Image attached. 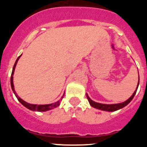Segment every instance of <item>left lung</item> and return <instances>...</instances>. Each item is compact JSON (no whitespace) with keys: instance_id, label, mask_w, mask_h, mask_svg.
Here are the masks:
<instances>
[{"instance_id":"left-lung-1","label":"left lung","mask_w":147,"mask_h":147,"mask_svg":"<svg viewBox=\"0 0 147 147\" xmlns=\"http://www.w3.org/2000/svg\"><path fill=\"white\" fill-rule=\"evenodd\" d=\"M139 81H138L137 88H136L135 91L134 92V93L132 94V95H131V97L128 99V100H126V101H124L123 102H121V103L112 104V105L99 103V102H96L93 101V100H92L87 94H86V95H87V100H88L89 102H90V105H91L92 107L96 108V109H100V110H102V111H106V112H115V111L119 110V109L124 107L125 106H127V105H128V104L129 103L131 100H132V99L134 98V97L135 96L136 92H137L138 87H139Z\"/></svg>"}]
</instances>
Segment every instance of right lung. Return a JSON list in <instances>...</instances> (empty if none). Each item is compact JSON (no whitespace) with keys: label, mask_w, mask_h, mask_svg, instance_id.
I'll return each instance as SVG.
<instances>
[{"label":"right lung","mask_w":147,"mask_h":147,"mask_svg":"<svg viewBox=\"0 0 147 147\" xmlns=\"http://www.w3.org/2000/svg\"><path fill=\"white\" fill-rule=\"evenodd\" d=\"M21 55H20L18 57L17 60H16V63H15V64H14V66H13V71H12L11 77H10V85H11V88H12V90H13V93L15 94V95H16V97H17L18 100V101L20 102V103L23 105V106L26 107L28 108V109H30V110H32V111H37V112H46V111L50 110V109H54V108L57 107L60 105V102H61L62 100H63L65 94H63V97H61V99H60V100H58L57 102H55V103L48 104V105H32V104H30V103H28V102H25L24 100H22L20 97H18V95L17 94V93H16V91H15L14 84H13V75H14L15 69H16V65H17V63H18V60L20 59V57H21Z\"/></svg>","instance_id":"obj_1"}]
</instances>
